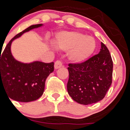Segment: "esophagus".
I'll use <instances>...</instances> for the list:
<instances>
[{"label": "esophagus", "mask_w": 130, "mask_h": 130, "mask_svg": "<svg viewBox=\"0 0 130 130\" xmlns=\"http://www.w3.org/2000/svg\"><path fill=\"white\" fill-rule=\"evenodd\" d=\"M61 67H63L62 63L60 61H59V60H58V61H56L54 63V69H58L59 68Z\"/></svg>", "instance_id": "esophagus-1"}]
</instances>
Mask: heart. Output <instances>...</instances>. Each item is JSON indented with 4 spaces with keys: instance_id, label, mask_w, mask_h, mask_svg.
I'll return each instance as SVG.
<instances>
[{
    "instance_id": "heart-1",
    "label": "heart",
    "mask_w": 130,
    "mask_h": 130,
    "mask_svg": "<svg viewBox=\"0 0 130 130\" xmlns=\"http://www.w3.org/2000/svg\"><path fill=\"white\" fill-rule=\"evenodd\" d=\"M53 43L59 50L67 51L68 59L76 63L87 60L93 54L96 46L94 38L77 31L59 32Z\"/></svg>"
}]
</instances>
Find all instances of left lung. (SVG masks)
<instances>
[{
	"label": "left lung",
	"mask_w": 130,
	"mask_h": 130,
	"mask_svg": "<svg viewBox=\"0 0 130 130\" xmlns=\"http://www.w3.org/2000/svg\"><path fill=\"white\" fill-rule=\"evenodd\" d=\"M101 44L99 54L81 63L69 64L68 93L82 105L102 100L112 82V59L106 46Z\"/></svg>",
	"instance_id": "obj_1"
}]
</instances>
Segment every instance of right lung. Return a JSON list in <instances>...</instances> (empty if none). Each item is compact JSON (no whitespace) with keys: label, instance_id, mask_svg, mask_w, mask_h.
I'll return each instance as SVG.
<instances>
[{"label":"right lung","instance_id":"add662e5","mask_svg":"<svg viewBox=\"0 0 130 130\" xmlns=\"http://www.w3.org/2000/svg\"><path fill=\"white\" fill-rule=\"evenodd\" d=\"M42 25H32L20 32L9 41L3 53H0V89L5 90L9 99L25 103L38 99L44 92L46 79L54 71V62L36 61L24 63L14 59L11 52L14 40Z\"/></svg>","mask_w":130,"mask_h":130}]
</instances>
